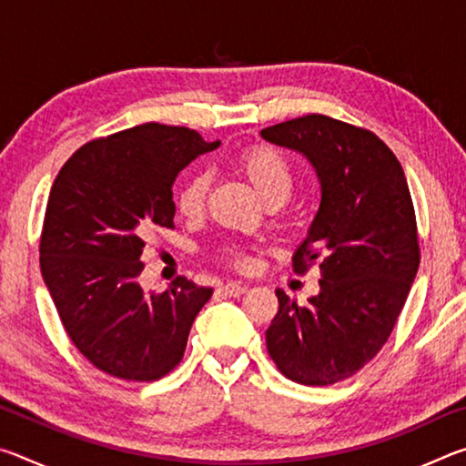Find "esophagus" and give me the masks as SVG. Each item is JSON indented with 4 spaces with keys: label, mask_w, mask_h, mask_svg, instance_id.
<instances>
[{
    "label": "esophagus",
    "mask_w": 466,
    "mask_h": 466,
    "mask_svg": "<svg viewBox=\"0 0 466 466\" xmlns=\"http://www.w3.org/2000/svg\"><path fill=\"white\" fill-rule=\"evenodd\" d=\"M247 289H248L247 286H242V283H236V281H228V283H224L222 288H219V291H224V294L230 296V298H238Z\"/></svg>",
    "instance_id": "esophagus-1"
}]
</instances>
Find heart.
<instances>
[{
	"instance_id": "b5f03b06",
	"label": "heart",
	"mask_w": 466,
	"mask_h": 466,
	"mask_svg": "<svg viewBox=\"0 0 466 466\" xmlns=\"http://www.w3.org/2000/svg\"><path fill=\"white\" fill-rule=\"evenodd\" d=\"M238 168L248 183L267 203H283L294 188V167L286 156L269 146H248L236 157ZM209 191V177L205 172H195L178 188L177 208L180 216L188 219L199 218L205 211ZM218 261L226 263L232 269L244 271L250 267V257L238 244H222L218 248Z\"/></svg>"
}]
</instances>
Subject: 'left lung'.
<instances>
[{"instance_id":"1","label":"left lung","mask_w":466,"mask_h":466,"mask_svg":"<svg viewBox=\"0 0 466 466\" xmlns=\"http://www.w3.org/2000/svg\"><path fill=\"white\" fill-rule=\"evenodd\" d=\"M304 154L320 208L294 271L320 267V291L299 306L281 289L267 351L298 384L327 386L360 372L389 341L420 267V236L403 167L372 131L304 115L261 131Z\"/></svg>"}]
</instances>
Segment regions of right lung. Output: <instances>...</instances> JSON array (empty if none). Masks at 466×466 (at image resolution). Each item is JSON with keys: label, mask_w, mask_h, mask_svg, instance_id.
Returning a JSON list of instances; mask_svg holds the SVG:
<instances>
[{"label": "right lung", "mask_w": 466, "mask_h": 466, "mask_svg": "<svg viewBox=\"0 0 466 466\" xmlns=\"http://www.w3.org/2000/svg\"><path fill=\"white\" fill-rule=\"evenodd\" d=\"M219 141L144 123L92 139L55 178L41 234V271L69 339L94 368L152 382L185 356L188 330L214 294L187 278L164 291L139 286L156 228H175L172 183Z\"/></svg>", "instance_id": "1"}]
</instances>
